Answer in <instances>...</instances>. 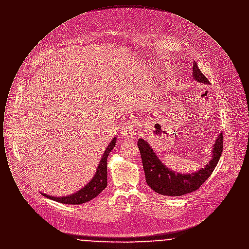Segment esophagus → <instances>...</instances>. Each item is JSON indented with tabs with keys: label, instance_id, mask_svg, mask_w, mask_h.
<instances>
[{
	"label": "esophagus",
	"instance_id": "obj_1",
	"mask_svg": "<svg viewBox=\"0 0 249 249\" xmlns=\"http://www.w3.org/2000/svg\"><path fill=\"white\" fill-rule=\"evenodd\" d=\"M121 133L124 138H132L136 133V125L132 122H127L123 125Z\"/></svg>",
	"mask_w": 249,
	"mask_h": 249
}]
</instances>
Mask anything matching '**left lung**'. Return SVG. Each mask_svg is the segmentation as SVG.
Wrapping results in <instances>:
<instances>
[{
    "instance_id": "obj_1",
    "label": "left lung",
    "mask_w": 249,
    "mask_h": 249,
    "mask_svg": "<svg viewBox=\"0 0 249 249\" xmlns=\"http://www.w3.org/2000/svg\"><path fill=\"white\" fill-rule=\"evenodd\" d=\"M192 77L198 83L209 85V80L202 74L194 61ZM138 147L141 153L143 171L147 185L155 192L166 196H182L198 190L209 178L217 164L223 150V135L220 133L213 144L211 160L204 167L190 174L175 173L160 161L147 141L140 138Z\"/></svg>"
}]
</instances>
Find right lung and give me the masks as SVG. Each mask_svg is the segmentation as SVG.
Masks as SVG:
<instances>
[{
	"label": "right lung",
	"instance_id": "obj_1",
	"mask_svg": "<svg viewBox=\"0 0 249 249\" xmlns=\"http://www.w3.org/2000/svg\"><path fill=\"white\" fill-rule=\"evenodd\" d=\"M116 143H117V138L114 137L113 140L109 142L105 153L103 154V157L99 162V165L97 167L94 177L81 190L74 192L71 195L62 196V197L50 196V195L42 193V192H41V194L48 199L59 201L61 203H66V204H81V203L94 199L96 196H98L103 190L107 188V158L109 156V153L115 147Z\"/></svg>",
	"mask_w": 249,
	"mask_h": 249
}]
</instances>
